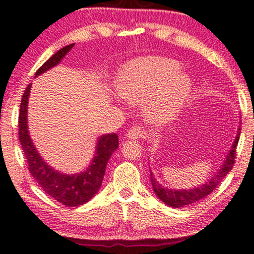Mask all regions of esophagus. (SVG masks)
I'll use <instances>...</instances> for the list:
<instances>
[{"label":"esophagus","instance_id":"1","mask_svg":"<svg viewBox=\"0 0 254 254\" xmlns=\"http://www.w3.org/2000/svg\"><path fill=\"white\" fill-rule=\"evenodd\" d=\"M143 134H145V132L142 130V128L139 126H135V127H132L129 130H128L127 137L132 140H137L140 139V137H142Z\"/></svg>","mask_w":254,"mask_h":254}]
</instances>
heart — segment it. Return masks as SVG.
I'll return each instance as SVG.
<instances>
[{
  "label": "heart",
  "instance_id": "1",
  "mask_svg": "<svg viewBox=\"0 0 254 254\" xmlns=\"http://www.w3.org/2000/svg\"><path fill=\"white\" fill-rule=\"evenodd\" d=\"M192 89L181 65L165 56H146L128 62L119 70L117 92L132 105H143L146 119L162 125L177 117Z\"/></svg>",
  "mask_w": 254,
  "mask_h": 254
}]
</instances>
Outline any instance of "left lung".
Segmentation results:
<instances>
[{"instance_id": "obj_1", "label": "left lung", "mask_w": 254, "mask_h": 254, "mask_svg": "<svg viewBox=\"0 0 254 254\" xmlns=\"http://www.w3.org/2000/svg\"><path fill=\"white\" fill-rule=\"evenodd\" d=\"M240 136V126L238 128V133L236 139L231 146L230 151L225 156L223 164H221L220 168L212 175L211 179L207 183L200 185L198 187H193V189L189 190H175V189H168V187L162 186L154 179V175L151 172V183L153 190H154L155 195L161 200L162 202L166 203L167 206L174 208H180L185 207V206L192 205L194 202H198L199 200L211 194L213 192L214 189H217V186L221 183V180L226 177L228 172L232 170L234 165V158H236V148L239 141Z\"/></svg>"}]
</instances>
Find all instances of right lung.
Listing matches in <instances>:
<instances>
[{
    "mask_svg": "<svg viewBox=\"0 0 254 254\" xmlns=\"http://www.w3.org/2000/svg\"><path fill=\"white\" fill-rule=\"evenodd\" d=\"M73 47L74 43H71L56 52L37 69L35 77L60 64ZM30 88L31 84L24 90L18 115V139L26 155L30 174L41 189L62 205L68 207L83 205L89 201L101 187L109 158L119 147L118 134L111 133L99 136L92 161L84 171L75 174H65L56 171L43 160L30 137L28 129V100Z\"/></svg>",
    "mask_w": 254,
    "mask_h": 254,
    "instance_id": "add662e5",
    "label": "right lung"
}]
</instances>
